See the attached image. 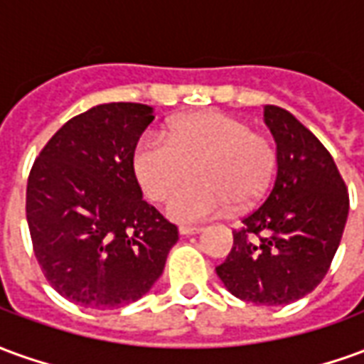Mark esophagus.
<instances>
[{"instance_id":"esophagus-1","label":"esophagus","mask_w":364,"mask_h":364,"mask_svg":"<svg viewBox=\"0 0 364 364\" xmlns=\"http://www.w3.org/2000/svg\"><path fill=\"white\" fill-rule=\"evenodd\" d=\"M203 228H198V226H179V234L181 236H193V234H198Z\"/></svg>"}]
</instances>
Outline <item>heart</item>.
<instances>
[{
  "instance_id": "b5f03b06",
  "label": "heart",
  "mask_w": 364,
  "mask_h": 364,
  "mask_svg": "<svg viewBox=\"0 0 364 364\" xmlns=\"http://www.w3.org/2000/svg\"><path fill=\"white\" fill-rule=\"evenodd\" d=\"M132 167L151 200H166L195 171L199 179L178 191L167 214L197 222L255 205L273 183L277 150L250 122L220 111H200L171 122L166 138L146 134L136 144Z\"/></svg>"
}]
</instances>
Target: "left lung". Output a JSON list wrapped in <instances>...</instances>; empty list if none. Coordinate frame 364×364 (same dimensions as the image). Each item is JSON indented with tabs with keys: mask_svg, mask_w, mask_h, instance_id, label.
<instances>
[{
	"mask_svg": "<svg viewBox=\"0 0 364 364\" xmlns=\"http://www.w3.org/2000/svg\"><path fill=\"white\" fill-rule=\"evenodd\" d=\"M277 142V179L267 200L234 230V245L216 267L240 300L290 304L328 273L349 214V195L326 146L281 107H265Z\"/></svg>",
	"mask_w": 364,
	"mask_h": 364,
	"instance_id": "1",
	"label": "left lung"
}]
</instances>
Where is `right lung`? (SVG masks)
I'll return each instance as SVG.
<instances>
[{"instance_id":"1","label":"right lung","mask_w":364,"mask_h":364,"mask_svg":"<svg viewBox=\"0 0 364 364\" xmlns=\"http://www.w3.org/2000/svg\"><path fill=\"white\" fill-rule=\"evenodd\" d=\"M151 120L148 105H97L52 136L28 175L36 261L52 289L83 308L142 298L179 240L177 226L142 198L132 167Z\"/></svg>"}]
</instances>
